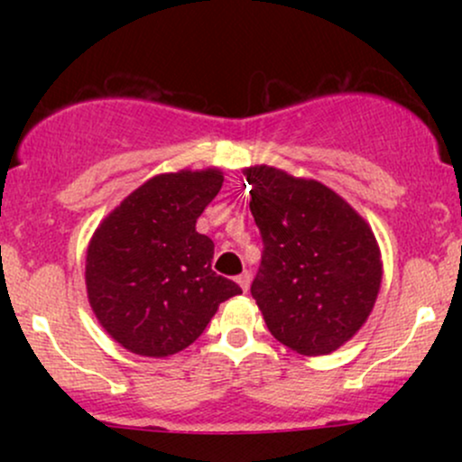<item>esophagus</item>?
I'll use <instances>...</instances> for the list:
<instances>
[{
  "label": "esophagus",
  "mask_w": 462,
  "mask_h": 462,
  "mask_svg": "<svg viewBox=\"0 0 462 462\" xmlns=\"http://www.w3.org/2000/svg\"><path fill=\"white\" fill-rule=\"evenodd\" d=\"M236 282H238V286H241V289L247 293V291H249V282H252V273L243 272V273L236 278Z\"/></svg>",
  "instance_id": "1"
}]
</instances>
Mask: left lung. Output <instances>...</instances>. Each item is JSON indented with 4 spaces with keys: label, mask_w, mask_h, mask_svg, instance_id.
Segmentation results:
<instances>
[{
    "label": "left lung",
    "mask_w": 462,
    "mask_h": 462,
    "mask_svg": "<svg viewBox=\"0 0 462 462\" xmlns=\"http://www.w3.org/2000/svg\"><path fill=\"white\" fill-rule=\"evenodd\" d=\"M263 258L252 298L269 332L304 356L330 354L367 321L383 263L374 232L346 199L315 180L249 167Z\"/></svg>",
    "instance_id": "8db88e82"
}]
</instances>
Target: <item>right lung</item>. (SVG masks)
<instances>
[{
  "mask_svg": "<svg viewBox=\"0 0 462 462\" xmlns=\"http://www.w3.org/2000/svg\"><path fill=\"white\" fill-rule=\"evenodd\" d=\"M224 176L162 173L121 201L95 230L87 291L104 330L141 356L189 347L241 286L210 269L215 243L195 230Z\"/></svg>",
  "mask_w": 462,
  "mask_h": 462,
  "instance_id": "right-lung-1",
  "label": "right lung"
}]
</instances>
